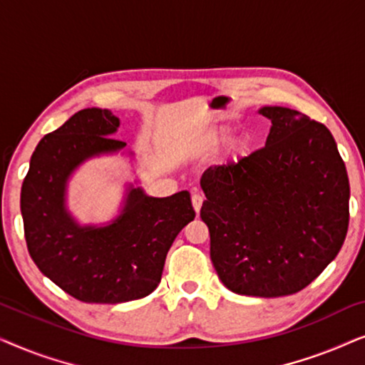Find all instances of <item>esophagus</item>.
Instances as JSON below:
<instances>
[{"label":"esophagus","mask_w":365,"mask_h":365,"mask_svg":"<svg viewBox=\"0 0 365 365\" xmlns=\"http://www.w3.org/2000/svg\"><path fill=\"white\" fill-rule=\"evenodd\" d=\"M191 201H192V207H194V211L196 212H199L201 211V206H202V201H204V196L202 194H192L191 196Z\"/></svg>","instance_id":"obj_1"}]
</instances>
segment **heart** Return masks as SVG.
I'll use <instances>...</instances> for the list:
<instances>
[{
	"label": "heart",
	"instance_id": "heart-1",
	"mask_svg": "<svg viewBox=\"0 0 365 365\" xmlns=\"http://www.w3.org/2000/svg\"><path fill=\"white\" fill-rule=\"evenodd\" d=\"M224 138H227V133H221V134H219V139H224Z\"/></svg>",
	"mask_w": 365,
	"mask_h": 365
}]
</instances>
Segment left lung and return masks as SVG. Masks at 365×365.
<instances>
[{
	"label": "left lung",
	"mask_w": 365,
	"mask_h": 365,
	"mask_svg": "<svg viewBox=\"0 0 365 365\" xmlns=\"http://www.w3.org/2000/svg\"><path fill=\"white\" fill-rule=\"evenodd\" d=\"M266 146L209 168L201 219L229 291L281 297L307 287L341 251L349 178L332 134L296 109L266 106Z\"/></svg>",
	"instance_id": "8db88e82"
}]
</instances>
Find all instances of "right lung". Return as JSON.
Instances as JSON below:
<instances>
[{
  "instance_id": "obj_1",
  "label": "right lung",
  "mask_w": 365,
  "mask_h": 365,
  "mask_svg": "<svg viewBox=\"0 0 365 365\" xmlns=\"http://www.w3.org/2000/svg\"><path fill=\"white\" fill-rule=\"evenodd\" d=\"M119 119L108 109L78 111L34 149L21 186L29 256L44 276L83 302L146 297L161 282L168 251L194 212L187 191L149 197L131 187L123 212L104 227H81L64 209L69 174L84 159L114 153Z\"/></svg>"
}]
</instances>
